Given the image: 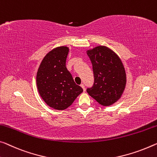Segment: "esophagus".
<instances>
[{
	"mask_svg": "<svg viewBox=\"0 0 157 157\" xmlns=\"http://www.w3.org/2000/svg\"><path fill=\"white\" fill-rule=\"evenodd\" d=\"M81 87L82 88H83V92H85V91H86V88H85V86H84V84H81Z\"/></svg>",
	"mask_w": 157,
	"mask_h": 157,
	"instance_id": "34e87169",
	"label": "esophagus"
}]
</instances>
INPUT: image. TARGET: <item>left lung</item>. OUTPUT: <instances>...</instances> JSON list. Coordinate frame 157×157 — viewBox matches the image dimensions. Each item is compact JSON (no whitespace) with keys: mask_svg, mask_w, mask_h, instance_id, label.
Wrapping results in <instances>:
<instances>
[{"mask_svg":"<svg viewBox=\"0 0 157 157\" xmlns=\"http://www.w3.org/2000/svg\"><path fill=\"white\" fill-rule=\"evenodd\" d=\"M95 82L87 93L100 105L109 107L121 97L126 85V74L120 57L107 46L88 50Z\"/></svg>","mask_w":157,"mask_h":157,"instance_id":"obj_1","label":"left lung"}]
</instances>
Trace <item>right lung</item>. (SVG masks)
Segmentation results:
<instances>
[{
    "label": "right lung",
    "instance_id": "add662e5",
    "mask_svg": "<svg viewBox=\"0 0 157 157\" xmlns=\"http://www.w3.org/2000/svg\"><path fill=\"white\" fill-rule=\"evenodd\" d=\"M69 48L59 46L43 57L36 74L38 93L49 107L64 110L72 105L83 92L66 67Z\"/></svg>",
    "mask_w": 157,
    "mask_h": 157
}]
</instances>
